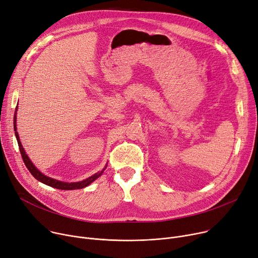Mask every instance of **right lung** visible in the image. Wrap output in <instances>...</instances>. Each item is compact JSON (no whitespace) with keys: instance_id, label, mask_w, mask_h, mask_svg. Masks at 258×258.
<instances>
[{"instance_id":"right-lung-1","label":"right lung","mask_w":258,"mask_h":258,"mask_svg":"<svg viewBox=\"0 0 258 258\" xmlns=\"http://www.w3.org/2000/svg\"><path fill=\"white\" fill-rule=\"evenodd\" d=\"M17 112V106L15 108V113H14V118H13V126H14V132H15V137H16V140H17V144H19V147H20V151H21V154H22V158L24 160V163L25 165L27 166L28 170L31 172V174L35 177L38 181L46 184V185H49L51 187H55V188H59V190H77V188H83L85 186L89 185L91 182H93L95 179H97L102 173H104V171L107 167V165L105 166V168L102 169L101 171H98V172H96L95 174L91 175L90 177L86 178L84 180H81V181H77V182H65V181H60V180H57L55 178H51L49 176H46L44 175L41 171H39L35 165H34L32 163V161L29 159L28 154L26 153L22 143H21V140H20V136H19V133H17V127H16V113Z\"/></svg>"}]
</instances>
